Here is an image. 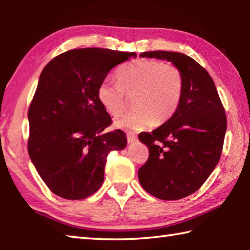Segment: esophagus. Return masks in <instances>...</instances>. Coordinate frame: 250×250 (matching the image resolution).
<instances>
[{
  "label": "esophagus",
  "instance_id": "esophagus-1",
  "mask_svg": "<svg viewBox=\"0 0 250 250\" xmlns=\"http://www.w3.org/2000/svg\"><path fill=\"white\" fill-rule=\"evenodd\" d=\"M126 140H128L129 143H132V142L137 141V137H135V135H133V134H128V135H126Z\"/></svg>",
  "mask_w": 250,
  "mask_h": 250
}]
</instances>
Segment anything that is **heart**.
I'll list each match as a JSON object with an SVG mask.
<instances>
[{
	"mask_svg": "<svg viewBox=\"0 0 250 250\" xmlns=\"http://www.w3.org/2000/svg\"><path fill=\"white\" fill-rule=\"evenodd\" d=\"M117 82L104 80L97 91L98 100L109 115L124 111L126 96H133V111L115 119L117 128L142 131L152 125H162L176 112L184 89L179 67L155 59H138L118 69Z\"/></svg>",
	"mask_w": 250,
	"mask_h": 250,
	"instance_id": "heart-1",
	"label": "heart"
}]
</instances>
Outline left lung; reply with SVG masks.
I'll list each match as a JSON object with an SVG mask.
<instances>
[{
  "mask_svg": "<svg viewBox=\"0 0 250 250\" xmlns=\"http://www.w3.org/2000/svg\"><path fill=\"white\" fill-rule=\"evenodd\" d=\"M179 67L184 89L176 112L151 133L139 134L149 159L139 168L142 188L154 197L176 201L196 192L221 159L227 119L213 79L196 61L174 52H145Z\"/></svg>",
  "mask_w": 250,
  "mask_h": 250,
  "instance_id": "1",
  "label": "left lung"
}]
</instances>
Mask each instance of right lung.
<instances>
[{
    "instance_id": "right-lung-1",
    "label": "right lung",
    "mask_w": 250,
    "mask_h": 250,
    "mask_svg": "<svg viewBox=\"0 0 250 250\" xmlns=\"http://www.w3.org/2000/svg\"><path fill=\"white\" fill-rule=\"evenodd\" d=\"M135 53L70 49L44 67L28 108L27 150L47 188L66 200H83L100 188L107 156L126 146L122 130L104 133L111 117L97 96L113 67Z\"/></svg>"
}]
</instances>
